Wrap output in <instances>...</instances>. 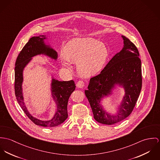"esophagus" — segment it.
I'll use <instances>...</instances> for the list:
<instances>
[{
    "instance_id": "esophagus-1",
    "label": "esophagus",
    "mask_w": 160,
    "mask_h": 160,
    "mask_svg": "<svg viewBox=\"0 0 160 160\" xmlns=\"http://www.w3.org/2000/svg\"><path fill=\"white\" fill-rule=\"evenodd\" d=\"M84 85H85V83L83 80H79L77 83V87L79 88H82L84 87Z\"/></svg>"
}]
</instances>
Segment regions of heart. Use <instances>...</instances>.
I'll list each match as a JSON object with an SVG mask.
<instances>
[{
  "mask_svg": "<svg viewBox=\"0 0 160 160\" xmlns=\"http://www.w3.org/2000/svg\"><path fill=\"white\" fill-rule=\"evenodd\" d=\"M106 45L92 38H77L70 41L64 48L61 59L62 64L71 68V62L77 63L78 72L83 77L97 73L104 66L108 57Z\"/></svg>",
  "mask_w": 160,
  "mask_h": 160,
  "instance_id": "b5f03b06",
  "label": "heart"
}]
</instances>
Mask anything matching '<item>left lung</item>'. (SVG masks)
Wrapping results in <instances>:
<instances>
[{
	"label": "left lung",
	"mask_w": 160,
	"mask_h": 160,
	"mask_svg": "<svg viewBox=\"0 0 160 160\" xmlns=\"http://www.w3.org/2000/svg\"><path fill=\"white\" fill-rule=\"evenodd\" d=\"M124 47L116 54L99 74L90 78L85 95L91 107L94 118L104 124L117 123L126 118L132 112L142 88L141 61L135 45L122 36ZM123 86L125 96L116 116L107 114L100 101L111 93L115 84Z\"/></svg>",
	"instance_id": "obj_1"
}]
</instances>
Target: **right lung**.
Listing matches in <instances>:
<instances>
[{"label": "right lung", "instance_id": "obj_1", "mask_svg": "<svg viewBox=\"0 0 160 160\" xmlns=\"http://www.w3.org/2000/svg\"><path fill=\"white\" fill-rule=\"evenodd\" d=\"M45 38V36L31 38L18 54L15 68V92L18 104L28 117L34 124L44 127H54L62 123L68 117V103L71 94L76 87L74 81L60 82L54 78L52 79V92L57 105V109L53 118L48 121L38 120L29 113L23 102L22 92V71L33 56L44 54L54 59H57V52L45 44L43 40Z\"/></svg>", "mask_w": 160, "mask_h": 160}]
</instances>
